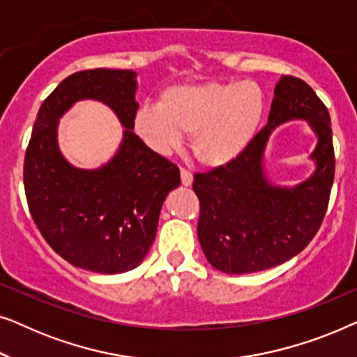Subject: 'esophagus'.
I'll return each mask as SVG.
<instances>
[{
	"mask_svg": "<svg viewBox=\"0 0 357 357\" xmlns=\"http://www.w3.org/2000/svg\"><path fill=\"white\" fill-rule=\"evenodd\" d=\"M180 178H182V185L183 187H190L193 183V175L190 170H187L185 167L180 169Z\"/></svg>",
	"mask_w": 357,
	"mask_h": 357,
	"instance_id": "esophagus-1",
	"label": "esophagus"
}]
</instances>
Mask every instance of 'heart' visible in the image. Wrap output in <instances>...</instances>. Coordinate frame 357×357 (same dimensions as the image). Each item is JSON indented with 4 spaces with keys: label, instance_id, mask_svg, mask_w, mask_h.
I'll list each match as a JSON object with an SVG mask.
<instances>
[{
    "label": "heart",
    "instance_id": "1",
    "mask_svg": "<svg viewBox=\"0 0 357 357\" xmlns=\"http://www.w3.org/2000/svg\"><path fill=\"white\" fill-rule=\"evenodd\" d=\"M265 112V94L253 81H211L169 87L160 104L141 105L135 128L160 154L190 135L195 158L219 167L238 158L255 136Z\"/></svg>",
    "mask_w": 357,
    "mask_h": 357
}]
</instances>
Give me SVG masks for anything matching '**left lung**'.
<instances>
[{
  "label": "left lung",
  "mask_w": 357,
  "mask_h": 357,
  "mask_svg": "<svg viewBox=\"0 0 357 357\" xmlns=\"http://www.w3.org/2000/svg\"><path fill=\"white\" fill-rule=\"evenodd\" d=\"M291 119H307L319 138L311 155L316 170L296 188H280L266 178L262 154L272 130ZM333 178L328 109L305 81L281 76L268 123L245 151L226 165L195 174L198 241L204 257L216 270L231 275L263 271L291 260L320 229Z\"/></svg>",
  "instance_id": "8db88e82"
}]
</instances>
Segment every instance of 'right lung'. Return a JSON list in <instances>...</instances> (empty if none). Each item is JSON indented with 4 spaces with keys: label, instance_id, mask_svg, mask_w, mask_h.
I'll list each match as a JSON object with an SVG mask.
<instances>
[{
    "label": "right lung",
    "instance_id": "add662e5",
    "mask_svg": "<svg viewBox=\"0 0 357 357\" xmlns=\"http://www.w3.org/2000/svg\"><path fill=\"white\" fill-rule=\"evenodd\" d=\"M136 73L77 71L43 100L24 159L29 211L48 245L68 263L102 275L133 270L144 260L170 190L180 185L175 164L135 135ZM94 98L114 109L124 139L99 169L73 168L57 148L59 116L77 100Z\"/></svg>",
    "mask_w": 357,
    "mask_h": 357
}]
</instances>
